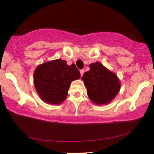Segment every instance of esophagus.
Wrapping results in <instances>:
<instances>
[{
	"label": "esophagus",
	"instance_id": "1",
	"mask_svg": "<svg viewBox=\"0 0 154 154\" xmlns=\"http://www.w3.org/2000/svg\"><path fill=\"white\" fill-rule=\"evenodd\" d=\"M80 75L82 76V75H83L84 72H85V71H84V69H81V70L80 71Z\"/></svg>",
	"mask_w": 154,
	"mask_h": 154
}]
</instances>
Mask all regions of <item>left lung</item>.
<instances>
[{"label":"left lung","instance_id":"8db88e82","mask_svg":"<svg viewBox=\"0 0 154 154\" xmlns=\"http://www.w3.org/2000/svg\"><path fill=\"white\" fill-rule=\"evenodd\" d=\"M89 67L90 70L82 77L88 97L97 105L108 103L119 93L120 82L114 73L100 63H91Z\"/></svg>","mask_w":154,"mask_h":154}]
</instances>
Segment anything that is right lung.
Listing matches in <instances>:
<instances>
[{
  "label": "right lung",
  "instance_id": "1",
  "mask_svg": "<svg viewBox=\"0 0 154 154\" xmlns=\"http://www.w3.org/2000/svg\"><path fill=\"white\" fill-rule=\"evenodd\" d=\"M80 78L74 64L68 66L60 59L45 63L34 73L35 89L40 98L47 103L57 105L66 100L71 82Z\"/></svg>",
  "mask_w": 154,
  "mask_h": 154
}]
</instances>
